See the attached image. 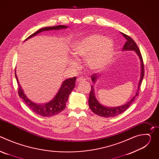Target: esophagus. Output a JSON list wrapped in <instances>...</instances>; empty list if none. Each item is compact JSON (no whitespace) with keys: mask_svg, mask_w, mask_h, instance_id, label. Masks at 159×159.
<instances>
[{"mask_svg":"<svg viewBox=\"0 0 159 159\" xmlns=\"http://www.w3.org/2000/svg\"><path fill=\"white\" fill-rule=\"evenodd\" d=\"M85 80H86V79L84 77H79L77 79V81L78 82H85Z\"/></svg>","mask_w":159,"mask_h":159,"instance_id":"1","label":"esophagus"}]
</instances>
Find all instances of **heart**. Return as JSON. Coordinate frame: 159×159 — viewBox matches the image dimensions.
<instances>
[{
    "label": "heart",
    "instance_id": "heart-1",
    "mask_svg": "<svg viewBox=\"0 0 159 159\" xmlns=\"http://www.w3.org/2000/svg\"><path fill=\"white\" fill-rule=\"evenodd\" d=\"M114 44L112 39L102 35L92 34L75 43L72 53L77 58H86L89 66L99 70L107 65L113 55Z\"/></svg>",
    "mask_w": 159,
    "mask_h": 159
}]
</instances>
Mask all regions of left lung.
<instances>
[{
	"label": "left lung",
	"instance_id": "obj_1",
	"mask_svg": "<svg viewBox=\"0 0 159 159\" xmlns=\"http://www.w3.org/2000/svg\"><path fill=\"white\" fill-rule=\"evenodd\" d=\"M122 35L126 38V42L124 44L123 46V50H133L137 54L139 55L140 61H141V77L140 79V82L139 84V87L138 90L137 91V93H136L135 96L126 104L121 106H118V107H107L103 106L101 105L96 99L95 97V93H94V87L92 85L91 86V90H90V94H89V106L90 109H91L93 112H94L95 114H96L98 116L104 117V118H111V117H114L120 114H121L122 112L125 111L131 104V103L133 102L134 98L137 97L139 94V90H140V85L142 82V79L144 76V65H143V61L142 58V56L141 54V52L137 46V44H136L134 41L129 36L121 33ZM98 77V75L96 74H94L91 75V79L94 84L96 82L97 79Z\"/></svg>",
	"mask_w": 159,
	"mask_h": 159
}]
</instances>
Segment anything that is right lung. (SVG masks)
Wrapping results in <instances>:
<instances>
[{
  "mask_svg": "<svg viewBox=\"0 0 159 159\" xmlns=\"http://www.w3.org/2000/svg\"><path fill=\"white\" fill-rule=\"evenodd\" d=\"M66 28H67L66 26H63V25L43 28L39 30L36 32L34 33L31 35H30L28 38L26 39V40L27 39H29L36 35L38 33L44 31H49V30H55L64 29ZM15 76L18 84L19 96L25 101L27 106L30 108V109L33 111V112L36 113V114H38V115H40L41 116H45V117H50V116L56 115L57 114H59L60 112H61L65 108L66 103L68 100V98H69V94L72 91L73 89L75 87V80L77 79L76 77H74L65 80V81H63L59 90V91L58 92V93L57 94V95L55 96V97L53 100L44 104H37L31 101L24 94L23 90H22L19 83L17 75L16 74V70H15Z\"/></svg>",
  "mask_w": 159,
  "mask_h": 159,
  "instance_id": "add662e5",
  "label": "right lung"
}]
</instances>
